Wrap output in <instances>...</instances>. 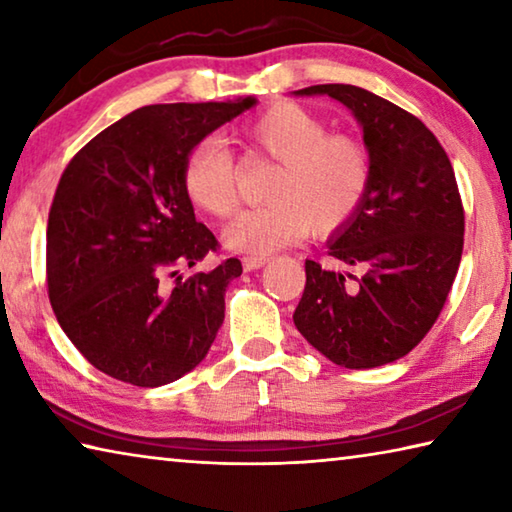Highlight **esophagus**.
<instances>
[{
  "instance_id": "obj_1",
  "label": "esophagus",
  "mask_w": 512,
  "mask_h": 512,
  "mask_svg": "<svg viewBox=\"0 0 512 512\" xmlns=\"http://www.w3.org/2000/svg\"><path fill=\"white\" fill-rule=\"evenodd\" d=\"M268 262V257H257V255H248L241 259V264H244L246 271H257V268H262Z\"/></svg>"
}]
</instances>
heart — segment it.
<instances>
[{"label":"heart","instance_id":"heart-1","mask_svg":"<svg viewBox=\"0 0 512 512\" xmlns=\"http://www.w3.org/2000/svg\"><path fill=\"white\" fill-rule=\"evenodd\" d=\"M248 151L277 162L266 198L225 228V244L268 255L305 237L341 230L370 189L372 160L352 135L327 133L325 121L300 103L280 101L241 128ZM183 189L198 210L228 219L237 210V167L219 140L196 142L183 164Z\"/></svg>","mask_w":512,"mask_h":512}]
</instances>
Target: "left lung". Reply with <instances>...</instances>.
Here are the masks:
<instances>
[{
	"mask_svg": "<svg viewBox=\"0 0 512 512\" xmlns=\"http://www.w3.org/2000/svg\"><path fill=\"white\" fill-rule=\"evenodd\" d=\"M363 126L372 160L359 212L327 255L361 275L305 262L298 332L343 368H377L409 354L436 323L463 255L465 212L447 153L422 121L357 85H311Z\"/></svg>",
	"mask_w": 512,
	"mask_h": 512,
	"instance_id": "obj_1",
	"label": "left lung"
}]
</instances>
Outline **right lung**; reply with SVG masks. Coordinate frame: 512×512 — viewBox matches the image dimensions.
<instances>
[{
  "instance_id": "1",
  "label": "right lung",
  "mask_w": 512,
  "mask_h": 512,
  "mask_svg": "<svg viewBox=\"0 0 512 512\" xmlns=\"http://www.w3.org/2000/svg\"><path fill=\"white\" fill-rule=\"evenodd\" d=\"M255 99L158 103L121 117L60 176L47 223V291L67 339L126 384H169L205 359L237 257L183 280L219 241L183 189L189 149Z\"/></svg>"
}]
</instances>
